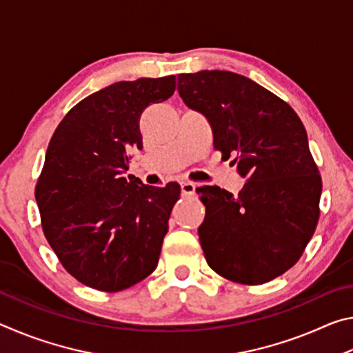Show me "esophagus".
<instances>
[{
  "label": "esophagus",
  "mask_w": 353,
  "mask_h": 353,
  "mask_svg": "<svg viewBox=\"0 0 353 353\" xmlns=\"http://www.w3.org/2000/svg\"><path fill=\"white\" fill-rule=\"evenodd\" d=\"M181 190H182L183 196H193L194 190H196V185H194V182H191V181H185V182L181 183Z\"/></svg>",
  "instance_id": "esophagus-1"
}]
</instances>
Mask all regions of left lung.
Masks as SVG:
<instances>
[{
	"label": "left lung",
	"instance_id": "left-lung-1",
	"mask_svg": "<svg viewBox=\"0 0 353 353\" xmlns=\"http://www.w3.org/2000/svg\"><path fill=\"white\" fill-rule=\"evenodd\" d=\"M177 90L208 119L214 149L236 155L232 163L246 179L238 196L198 190L208 266L236 283L271 282L296 265L318 225L322 181L307 130L283 99L230 71L179 74Z\"/></svg>",
	"mask_w": 353,
	"mask_h": 353
}]
</instances>
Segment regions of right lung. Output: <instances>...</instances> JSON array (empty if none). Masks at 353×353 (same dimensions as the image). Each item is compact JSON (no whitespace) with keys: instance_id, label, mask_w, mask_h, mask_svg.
<instances>
[{"instance_id":"right-lung-1","label":"right lung","mask_w":353,"mask_h":353,"mask_svg":"<svg viewBox=\"0 0 353 353\" xmlns=\"http://www.w3.org/2000/svg\"><path fill=\"white\" fill-rule=\"evenodd\" d=\"M176 90V76L121 81L77 103L51 137L35 185L41 229L81 283L117 292L157 268L179 183L151 187L129 170L140 117Z\"/></svg>"}]
</instances>
